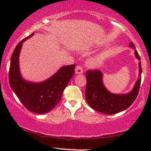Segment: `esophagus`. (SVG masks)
Wrapping results in <instances>:
<instances>
[{
  "mask_svg": "<svg viewBox=\"0 0 151 151\" xmlns=\"http://www.w3.org/2000/svg\"><path fill=\"white\" fill-rule=\"evenodd\" d=\"M75 73L77 74L83 73V68H82V67H81V66L78 65V66H77V67H76Z\"/></svg>",
  "mask_w": 151,
  "mask_h": 151,
  "instance_id": "1",
  "label": "esophagus"
}]
</instances>
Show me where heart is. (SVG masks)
Returning a JSON list of instances; mask_svg holds the SVG:
<instances>
[{
	"label": "heart",
	"mask_w": 151,
	"mask_h": 151,
	"mask_svg": "<svg viewBox=\"0 0 151 151\" xmlns=\"http://www.w3.org/2000/svg\"><path fill=\"white\" fill-rule=\"evenodd\" d=\"M104 58V55H99L97 56L94 57L91 59V60L89 61V65L92 67H96V66L99 65L100 64L103 62Z\"/></svg>",
	"instance_id": "b5f03b06"
}]
</instances>
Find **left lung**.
I'll return each mask as SVG.
<instances>
[{
  "label": "left lung",
  "mask_w": 151,
  "mask_h": 151,
  "mask_svg": "<svg viewBox=\"0 0 151 151\" xmlns=\"http://www.w3.org/2000/svg\"><path fill=\"white\" fill-rule=\"evenodd\" d=\"M129 47L134 48L131 42ZM136 58L141 61L138 52L135 50ZM142 72L141 63L139 62V78L136 81L132 91L126 94H114L106 89L102 81L103 74L100 70L87 71L86 72V100L91 108L104 114H115L126 110L133 103L139 91Z\"/></svg>",
  "instance_id": "left-lung-1"
}]
</instances>
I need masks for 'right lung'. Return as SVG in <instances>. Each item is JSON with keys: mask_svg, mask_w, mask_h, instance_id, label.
<instances>
[{"mask_svg": "<svg viewBox=\"0 0 151 151\" xmlns=\"http://www.w3.org/2000/svg\"><path fill=\"white\" fill-rule=\"evenodd\" d=\"M33 35L34 32L22 40L15 47L10 60L9 83L11 89L27 110L43 114L50 111L60 101L64 90L74 76L75 65L64 66L42 82H30L22 79L19 68V55L22 42Z\"/></svg>", "mask_w": 151, "mask_h": 151, "instance_id": "right-lung-1", "label": "right lung"}]
</instances>
